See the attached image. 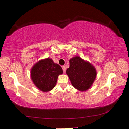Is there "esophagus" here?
<instances>
[{
    "label": "esophagus",
    "mask_w": 129,
    "mask_h": 129,
    "mask_svg": "<svg viewBox=\"0 0 129 129\" xmlns=\"http://www.w3.org/2000/svg\"><path fill=\"white\" fill-rule=\"evenodd\" d=\"M62 68V70H63V72H64V73H65V72H66V67L65 66H63Z\"/></svg>",
    "instance_id": "esophagus-1"
}]
</instances>
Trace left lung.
<instances>
[{
	"instance_id": "left-lung-1",
	"label": "left lung",
	"mask_w": 129,
	"mask_h": 129,
	"mask_svg": "<svg viewBox=\"0 0 129 129\" xmlns=\"http://www.w3.org/2000/svg\"><path fill=\"white\" fill-rule=\"evenodd\" d=\"M66 73L72 86L81 91L90 89L97 76L95 68L79 56L69 60V68L67 69Z\"/></svg>"
}]
</instances>
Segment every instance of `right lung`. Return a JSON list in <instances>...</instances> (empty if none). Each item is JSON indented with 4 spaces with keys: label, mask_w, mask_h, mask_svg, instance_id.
<instances>
[{
    "label": "right lung",
    "mask_w": 129,
    "mask_h": 129,
    "mask_svg": "<svg viewBox=\"0 0 129 129\" xmlns=\"http://www.w3.org/2000/svg\"><path fill=\"white\" fill-rule=\"evenodd\" d=\"M62 73L61 66L49 58L39 60L30 70L32 82L43 92L52 90L56 86L58 76Z\"/></svg>",
    "instance_id": "right-lung-1"
}]
</instances>
